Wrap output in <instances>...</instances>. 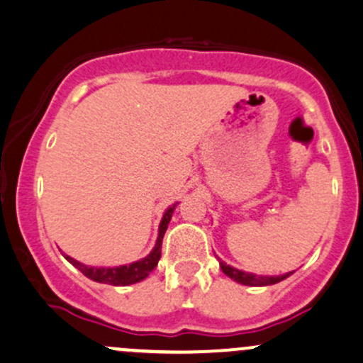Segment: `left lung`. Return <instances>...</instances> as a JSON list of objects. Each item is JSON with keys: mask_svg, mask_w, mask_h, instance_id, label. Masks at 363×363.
Instances as JSON below:
<instances>
[{"mask_svg": "<svg viewBox=\"0 0 363 363\" xmlns=\"http://www.w3.org/2000/svg\"><path fill=\"white\" fill-rule=\"evenodd\" d=\"M220 267L223 270L225 275H228L230 279H233L235 282L242 284V286H272V284L280 282V280L287 279V277L292 275V272L284 275H272V277H264V275H255V274H247V272L237 270V268L230 267V264L223 263L220 259Z\"/></svg>", "mask_w": 363, "mask_h": 363, "instance_id": "obj_1", "label": "left lung"}]
</instances>
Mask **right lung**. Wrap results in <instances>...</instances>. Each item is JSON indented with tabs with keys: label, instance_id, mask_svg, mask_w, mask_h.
Instances as JSON below:
<instances>
[{
	"label": "right lung",
	"instance_id": "add662e5",
	"mask_svg": "<svg viewBox=\"0 0 363 363\" xmlns=\"http://www.w3.org/2000/svg\"><path fill=\"white\" fill-rule=\"evenodd\" d=\"M174 208L177 204L169 206L166 209L164 216H162L161 225H159V237H157V242H155L154 249L147 258L135 261L131 264H123V267H112V268H95V267H86V264L79 263L71 256L64 255L65 259L69 263H72L77 270L81 272L83 275H86L88 279L95 280V282L100 284H111V286H130V284H136L140 280L147 279L152 270L157 267L159 259H161V245H162V239H164V233L167 230V223L171 221V216H173Z\"/></svg>",
	"mask_w": 363,
	"mask_h": 363
}]
</instances>
